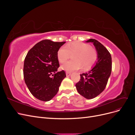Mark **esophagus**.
I'll use <instances>...</instances> for the list:
<instances>
[{
  "label": "esophagus",
  "instance_id": "obj_1",
  "mask_svg": "<svg viewBox=\"0 0 135 135\" xmlns=\"http://www.w3.org/2000/svg\"><path fill=\"white\" fill-rule=\"evenodd\" d=\"M66 75L67 77H69V76L71 75V73L70 72H66Z\"/></svg>",
  "mask_w": 135,
  "mask_h": 135
}]
</instances>
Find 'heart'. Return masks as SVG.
<instances>
[{
  "instance_id": "obj_1",
  "label": "heart",
  "mask_w": 135,
  "mask_h": 135,
  "mask_svg": "<svg viewBox=\"0 0 135 135\" xmlns=\"http://www.w3.org/2000/svg\"><path fill=\"white\" fill-rule=\"evenodd\" d=\"M74 61H68L61 66V69L71 72L79 70L83 68L84 70H89L95 64L97 59V54L95 49L88 44L80 42H74L68 44L66 46L60 47L57 53V59L60 63H64L70 55Z\"/></svg>"
}]
</instances>
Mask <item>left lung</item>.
Returning <instances> with one entry per match:
<instances>
[{
	"label": "left lung",
	"instance_id": "8db88e82",
	"mask_svg": "<svg viewBox=\"0 0 135 135\" xmlns=\"http://www.w3.org/2000/svg\"><path fill=\"white\" fill-rule=\"evenodd\" d=\"M85 42L93 43L97 59L90 71L80 74V80L75 86L80 95L87 99H92L99 95L107 86L112 72V56L107 49L97 40L90 39Z\"/></svg>",
	"mask_w": 135,
	"mask_h": 135
}]
</instances>
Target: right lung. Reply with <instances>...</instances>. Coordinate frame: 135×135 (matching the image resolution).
<instances>
[{
  "mask_svg": "<svg viewBox=\"0 0 135 135\" xmlns=\"http://www.w3.org/2000/svg\"><path fill=\"white\" fill-rule=\"evenodd\" d=\"M65 43L43 40L30 49L26 56L24 79L31 93L39 100L48 101L52 99L66 77L64 70L57 72L60 66L57 56L59 49Z\"/></svg>",
  "mask_w": 135,
  "mask_h": 135,
  "instance_id": "1",
  "label": "right lung"
}]
</instances>
